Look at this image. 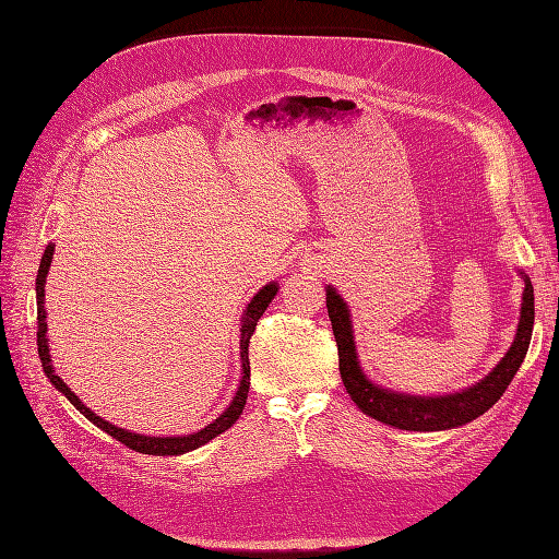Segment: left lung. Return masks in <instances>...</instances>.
I'll use <instances>...</instances> for the list:
<instances>
[{
	"label": "left lung",
	"mask_w": 559,
	"mask_h": 559,
	"mask_svg": "<svg viewBox=\"0 0 559 559\" xmlns=\"http://www.w3.org/2000/svg\"><path fill=\"white\" fill-rule=\"evenodd\" d=\"M524 294H522V310L515 341L509 354L499 361V366L478 384L464 389L460 394L425 399V396H403L386 392V389L376 386L364 373L354 349V335L349 324V312L343 298L337 296L331 286L326 289V308L331 317V326L337 345V364H341V378L352 401L359 408L384 425H392L405 431H441L462 427L466 421L480 417L503 396L511 380L520 370L524 357H527L532 329H534V286L530 277L522 273Z\"/></svg>",
	"instance_id": "8db88e82"
}]
</instances>
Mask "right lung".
<instances>
[{"label":"right lung","mask_w":559,"mask_h":559,"mask_svg":"<svg viewBox=\"0 0 559 559\" xmlns=\"http://www.w3.org/2000/svg\"><path fill=\"white\" fill-rule=\"evenodd\" d=\"M50 259H53V245H48L44 257H41V263H39V273H37V345H39V359H41V366H44V373L48 376V380L56 384V389H60V392L67 396V401H70L74 408L86 415L93 425H97L103 431H107L109 436H114L116 441H121L123 445H128L130 450L134 452H142V454H158V456H167V454H183V452H191L200 445L210 443L212 438H216L218 433H224L226 429H230L235 421H238V417L242 415L245 405H247V394H249V337L253 333V329H257V321L261 319V314L265 312V308L270 306V300L275 298L277 294V286L275 284H267L263 286V289L251 298V302L245 310V317H242V329H240V359H242V382H240V389L238 394H235L233 403L226 408L224 415H218L212 425H207L205 429H200L198 433H189V436H167V438H158V436H142V433H132V431H126V429H118L114 425H109V421H105L103 417H97L91 408H86L79 401V396L72 392L70 386H67L60 376L53 370V366H50V354H48V337H46V310H44V284H46V275H48V267H50Z\"/></svg>","instance_id":"obj_1"}]
</instances>
